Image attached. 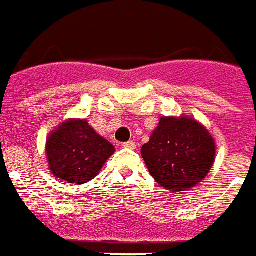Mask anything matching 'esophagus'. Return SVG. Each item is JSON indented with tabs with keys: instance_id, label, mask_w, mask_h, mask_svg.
Listing matches in <instances>:
<instances>
[{
	"instance_id": "obj_1",
	"label": "esophagus",
	"mask_w": 256,
	"mask_h": 256,
	"mask_svg": "<svg viewBox=\"0 0 256 256\" xmlns=\"http://www.w3.org/2000/svg\"><path fill=\"white\" fill-rule=\"evenodd\" d=\"M122 148H136V144H135V142L130 140V142L122 143Z\"/></svg>"
}]
</instances>
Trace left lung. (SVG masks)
Masks as SVG:
<instances>
[{
	"label": "left lung",
	"instance_id": "obj_1",
	"mask_svg": "<svg viewBox=\"0 0 256 256\" xmlns=\"http://www.w3.org/2000/svg\"><path fill=\"white\" fill-rule=\"evenodd\" d=\"M216 146L211 134L189 117H161L142 148L150 175L171 192H184L201 182L215 161Z\"/></svg>",
	"mask_w": 256,
	"mask_h": 256
}]
</instances>
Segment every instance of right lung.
Masks as SVG:
<instances>
[{
    "label": "right lung",
    "instance_id": "add662e5",
    "mask_svg": "<svg viewBox=\"0 0 256 256\" xmlns=\"http://www.w3.org/2000/svg\"><path fill=\"white\" fill-rule=\"evenodd\" d=\"M112 143L96 134L86 120H67L46 139L50 171L67 183L84 184L114 154Z\"/></svg>",
    "mask_w": 256,
    "mask_h": 256
}]
</instances>
